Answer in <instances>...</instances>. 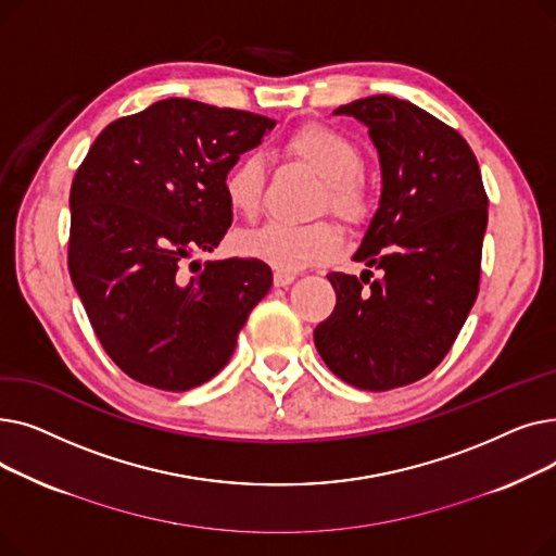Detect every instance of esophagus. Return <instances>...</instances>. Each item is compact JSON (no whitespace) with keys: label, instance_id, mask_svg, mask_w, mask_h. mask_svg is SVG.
Instances as JSON below:
<instances>
[{"label":"esophagus","instance_id":"34e87169","mask_svg":"<svg viewBox=\"0 0 556 556\" xmlns=\"http://www.w3.org/2000/svg\"><path fill=\"white\" fill-rule=\"evenodd\" d=\"M273 281H275V286H290L295 281V275L293 273H283V270H275V277H273Z\"/></svg>","mask_w":556,"mask_h":556}]
</instances>
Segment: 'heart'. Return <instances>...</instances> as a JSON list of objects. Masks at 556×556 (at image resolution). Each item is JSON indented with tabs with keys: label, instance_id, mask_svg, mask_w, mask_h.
I'll use <instances>...</instances> for the list:
<instances>
[{
	"label": "heart",
	"instance_id": "b5f03b06",
	"mask_svg": "<svg viewBox=\"0 0 556 556\" xmlns=\"http://www.w3.org/2000/svg\"><path fill=\"white\" fill-rule=\"evenodd\" d=\"M281 151L325 180V210L329 207L349 227L369 223L376 200L369 182L361 175L363 151L352 137L329 124L308 122L283 139ZM220 187L233 214L243 218L256 216L266 189V170L261 160L254 155L239 157L223 173ZM237 245L243 254L266 261L277 270L295 273L333 258L342 248V233L329 220L311 225L268 223L243 231Z\"/></svg>",
	"mask_w": 556,
	"mask_h": 556
}]
</instances>
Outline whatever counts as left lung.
I'll return each instance as SVG.
<instances>
[{"mask_svg": "<svg viewBox=\"0 0 556 556\" xmlns=\"http://www.w3.org/2000/svg\"><path fill=\"white\" fill-rule=\"evenodd\" d=\"M336 114L361 119L381 155V207L354 258L383 277L331 273L336 308L313 338L344 383L383 392L451 352L480 290L489 198L471 146L415 103L376 94Z\"/></svg>", "mask_w": 556, "mask_h": 556, "instance_id": "obj_1", "label": "left lung"}]
</instances>
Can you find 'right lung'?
<instances>
[{
  "mask_svg": "<svg viewBox=\"0 0 556 556\" xmlns=\"http://www.w3.org/2000/svg\"><path fill=\"white\" fill-rule=\"evenodd\" d=\"M275 126L261 114L164 99L103 128L70 191V277L132 381L185 392L231 358L273 270L258 258L187 261L231 225L223 173Z\"/></svg>",
  "mask_w": 556,
  "mask_h": 556,
  "instance_id": "add662e5",
  "label": "right lung"
}]
</instances>
